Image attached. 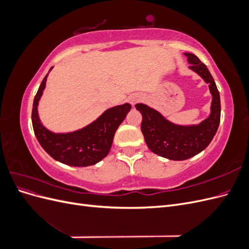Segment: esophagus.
Instances as JSON below:
<instances>
[{
	"label": "esophagus",
	"mask_w": 249,
	"mask_h": 249,
	"mask_svg": "<svg viewBox=\"0 0 249 249\" xmlns=\"http://www.w3.org/2000/svg\"><path fill=\"white\" fill-rule=\"evenodd\" d=\"M140 100H141V96L139 94H137V93L132 94V95L129 96V103L132 105V106H134L135 104H137Z\"/></svg>",
	"instance_id": "34e87169"
}]
</instances>
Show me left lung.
<instances>
[{
  "mask_svg": "<svg viewBox=\"0 0 249 249\" xmlns=\"http://www.w3.org/2000/svg\"><path fill=\"white\" fill-rule=\"evenodd\" d=\"M189 62V69L209 84L212 95L210 114L197 124L182 125L173 124L159 111L145 104H136L141 113V132L146 145L158 156L168 160L183 161L202 152L214 138L220 123V95L215 81L208 67L191 53H184Z\"/></svg>",
  "mask_w": 249,
  "mask_h": 249,
  "instance_id": "obj_1",
  "label": "left lung"
}]
</instances>
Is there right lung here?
<instances>
[{"instance_id":"right-lung-1","label":"right lung","mask_w":249,"mask_h":249,"mask_svg":"<svg viewBox=\"0 0 249 249\" xmlns=\"http://www.w3.org/2000/svg\"><path fill=\"white\" fill-rule=\"evenodd\" d=\"M52 70L53 67L49 72ZM49 72L42 80L33 102L32 124L37 140L53 159L60 163L73 167H86L99 163L109 154L115 132L130 112L131 105L125 103L109 108L82 129L54 133L42 124L38 115V104Z\"/></svg>"}]
</instances>
